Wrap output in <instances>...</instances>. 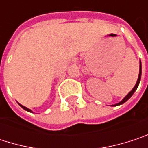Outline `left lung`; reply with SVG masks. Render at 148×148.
I'll use <instances>...</instances> for the list:
<instances>
[{
    "instance_id": "1",
    "label": "left lung",
    "mask_w": 148,
    "mask_h": 148,
    "mask_svg": "<svg viewBox=\"0 0 148 148\" xmlns=\"http://www.w3.org/2000/svg\"><path fill=\"white\" fill-rule=\"evenodd\" d=\"M140 78H141V63L140 64V73H139V76H138V79H137V82H136V84H135V86H134V87L133 89H132V91L121 101V102H119L118 103H116V104H115V105H113V106H116V105H120V104H122V103H125L127 100H129L130 98H131V96L134 94V92L136 91V89H137V87H138V86H139V83H140Z\"/></svg>"
}]
</instances>
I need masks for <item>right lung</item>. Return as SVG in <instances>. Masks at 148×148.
<instances>
[{
    "label": "right lung",
    "instance_id": "obj_1",
    "mask_svg": "<svg viewBox=\"0 0 148 148\" xmlns=\"http://www.w3.org/2000/svg\"><path fill=\"white\" fill-rule=\"evenodd\" d=\"M19 105H20V106H21V107H22V108H23V109H24L25 110H26V111H29V112H32V110H31L30 109H28V108H26V107L23 106L22 104H19Z\"/></svg>",
    "mask_w": 148,
    "mask_h": 148
}]
</instances>
